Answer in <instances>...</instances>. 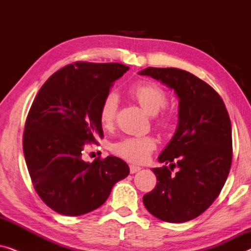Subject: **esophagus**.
I'll return each mask as SVG.
<instances>
[{"label": "esophagus", "mask_w": 251, "mask_h": 251, "mask_svg": "<svg viewBox=\"0 0 251 251\" xmlns=\"http://www.w3.org/2000/svg\"><path fill=\"white\" fill-rule=\"evenodd\" d=\"M130 173L131 174H136V173H138V171L142 169V168L140 167H138V166H133V164H130Z\"/></svg>", "instance_id": "34e87169"}]
</instances>
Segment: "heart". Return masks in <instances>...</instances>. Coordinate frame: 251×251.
<instances>
[{"mask_svg": "<svg viewBox=\"0 0 251 251\" xmlns=\"http://www.w3.org/2000/svg\"><path fill=\"white\" fill-rule=\"evenodd\" d=\"M129 94L149 114L155 116V125L161 129L170 128L173 118L170 113L161 109L166 107L169 100L167 91L155 82L140 81L129 88ZM119 108V97L115 92H107L99 105V121L105 129H112L115 125ZM159 113V115L157 113ZM155 137L126 136L112 145V152L132 163H143L156 149Z\"/></svg>", "mask_w": 251, "mask_h": 251, "instance_id": "b5f03b06", "label": "heart"}]
</instances>
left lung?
Here are the masks:
<instances>
[{"mask_svg":"<svg viewBox=\"0 0 251 251\" xmlns=\"http://www.w3.org/2000/svg\"><path fill=\"white\" fill-rule=\"evenodd\" d=\"M150 75L174 89L179 98V122L159 161L178 166L153 168L157 183L143 197L147 210L161 221L197 218L221 193L232 164V126L224 101L215 89L179 68L147 67Z\"/></svg>","mask_w":251,"mask_h":251,"instance_id":"1","label":"left lung"}]
</instances>
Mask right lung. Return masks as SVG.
<instances>
[{
    "mask_svg": "<svg viewBox=\"0 0 251 251\" xmlns=\"http://www.w3.org/2000/svg\"><path fill=\"white\" fill-rule=\"evenodd\" d=\"M128 66L76 61L46 81L30 106L23 149L30 179L44 203L58 214L80 216L100 207L116 181L128 176L116 156L82 159L88 144L102 138L99 105Z\"/></svg>",
    "mask_w": 251,
    "mask_h": 251,
    "instance_id": "right-lung-1",
    "label": "right lung"
}]
</instances>
